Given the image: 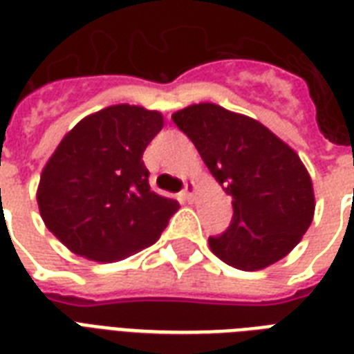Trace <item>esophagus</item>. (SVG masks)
I'll return each instance as SVG.
<instances>
[{
  "label": "esophagus",
  "instance_id": "esophagus-1",
  "mask_svg": "<svg viewBox=\"0 0 354 354\" xmlns=\"http://www.w3.org/2000/svg\"><path fill=\"white\" fill-rule=\"evenodd\" d=\"M183 197H185V201H188V203H194V199H195L194 183H186V188H185V192H183Z\"/></svg>",
  "mask_w": 354,
  "mask_h": 354
}]
</instances>
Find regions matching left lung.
Wrapping results in <instances>:
<instances>
[{
	"mask_svg": "<svg viewBox=\"0 0 354 354\" xmlns=\"http://www.w3.org/2000/svg\"><path fill=\"white\" fill-rule=\"evenodd\" d=\"M232 197L228 230L210 250L239 270H261L292 250L315 217V188L299 155L267 126L201 102L171 115Z\"/></svg>",
	"mask_w": 354,
	"mask_h": 354,
	"instance_id": "obj_1",
	"label": "left lung"
}]
</instances>
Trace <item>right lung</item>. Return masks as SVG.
Masks as SVG:
<instances>
[{"label": "right lung", "instance_id": "add662e5", "mask_svg": "<svg viewBox=\"0 0 354 354\" xmlns=\"http://www.w3.org/2000/svg\"><path fill=\"white\" fill-rule=\"evenodd\" d=\"M164 117L142 106L104 107L65 133L39 175V216L71 252L115 263L153 245L179 203L149 190L142 153Z\"/></svg>", "mask_w": 354, "mask_h": 354}]
</instances>
